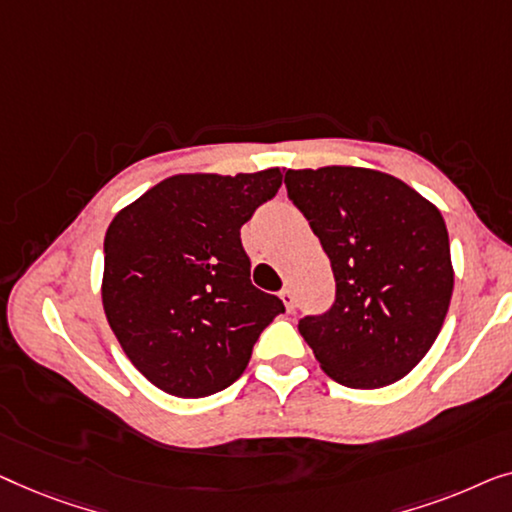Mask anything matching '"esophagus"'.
Instances as JSON below:
<instances>
[{
  "label": "esophagus",
  "mask_w": 512,
  "mask_h": 512,
  "mask_svg": "<svg viewBox=\"0 0 512 512\" xmlns=\"http://www.w3.org/2000/svg\"><path fill=\"white\" fill-rule=\"evenodd\" d=\"M280 301H283V304H285L287 313L294 311V292L290 290V287H285V290L280 292Z\"/></svg>",
  "instance_id": "obj_1"
}]
</instances>
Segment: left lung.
Listing matches in <instances>:
<instances>
[{
  "mask_svg": "<svg viewBox=\"0 0 512 512\" xmlns=\"http://www.w3.org/2000/svg\"><path fill=\"white\" fill-rule=\"evenodd\" d=\"M285 185L336 278L334 306L301 320L299 334L336 383H397L427 355L450 308L455 269L441 211L366 167L290 169Z\"/></svg>",
  "mask_w": 512,
  "mask_h": 512,
  "instance_id": "obj_1",
  "label": "left lung"
}]
</instances>
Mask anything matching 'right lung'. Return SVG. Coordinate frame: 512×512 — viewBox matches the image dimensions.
I'll use <instances>...</instances> for the list:
<instances>
[{
	"label": "right lung",
	"mask_w": 512,
	"mask_h": 512,
	"mask_svg": "<svg viewBox=\"0 0 512 512\" xmlns=\"http://www.w3.org/2000/svg\"><path fill=\"white\" fill-rule=\"evenodd\" d=\"M283 183L255 174H176L120 208L104 236L102 304L136 369L199 399L246 371L283 301L250 283L241 227Z\"/></svg>",
	"instance_id": "right-lung-1"
}]
</instances>
